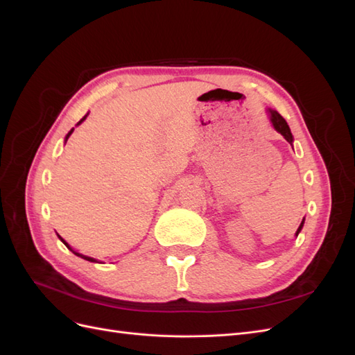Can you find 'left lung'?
Returning <instances> with one entry per match:
<instances>
[{"mask_svg": "<svg viewBox=\"0 0 355 355\" xmlns=\"http://www.w3.org/2000/svg\"><path fill=\"white\" fill-rule=\"evenodd\" d=\"M270 114H271V121H272V125H274L275 130H277L278 133H282V135L284 136L286 141H287L290 145H292V144H293V136H292V132H290V128H288V125H287L284 118H283L280 114H278L277 111H271V110H270ZM304 220H305V219H302V223L299 225V228H297V231H296V237H297V234L300 232V230H302V227H304Z\"/></svg>", "mask_w": 355, "mask_h": 355, "instance_id": "left-lung-1", "label": "left lung"}]
</instances>
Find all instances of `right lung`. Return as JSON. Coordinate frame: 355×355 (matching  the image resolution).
I'll list each match as a JSON object with an SVG mask.
<instances>
[{"mask_svg": "<svg viewBox=\"0 0 355 355\" xmlns=\"http://www.w3.org/2000/svg\"><path fill=\"white\" fill-rule=\"evenodd\" d=\"M85 116H87V115H85ZM85 116H83V118H81V120H80V121H78V124H81V123H83V121H84V120H85ZM72 132H73V128H72V130H71V132H69V133H68V135H67V141H68V137H69V136H71V135H72ZM59 239H60V240H62V243H63V244H65V245H67V247H68V249H71V247H69V245H68V243H67V241H65V240H63V239H62V237H60V235H59ZM71 250H72V249H71ZM72 252H73V250H72ZM73 254H77V256H80V257H83V259H85V261H89V262H96V261H94V259H93V257H89V256H84V254H81V253H77V252H73Z\"/></svg>", "mask_w": 355, "mask_h": 355, "instance_id": "right-lung-1", "label": "right lung"}]
</instances>
